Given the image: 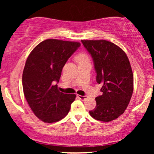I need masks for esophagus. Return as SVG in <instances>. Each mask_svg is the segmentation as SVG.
I'll use <instances>...</instances> for the list:
<instances>
[{"label":"esophagus","mask_w":154,"mask_h":154,"mask_svg":"<svg viewBox=\"0 0 154 154\" xmlns=\"http://www.w3.org/2000/svg\"><path fill=\"white\" fill-rule=\"evenodd\" d=\"M77 97H78L79 99L82 100H86L88 98L87 95H77Z\"/></svg>","instance_id":"34e87169"}]
</instances>
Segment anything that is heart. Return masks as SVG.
<instances>
[{
	"label": "heart",
	"instance_id": "heart-1",
	"mask_svg": "<svg viewBox=\"0 0 154 154\" xmlns=\"http://www.w3.org/2000/svg\"><path fill=\"white\" fill-rule=\"evenodd\" d=\"M88 59V57L87 56L84 54H79L76 56V61H80V60H82V59Z\"/></svg>",
	"mask_w": 154,
	"mask_h": 154
}]
</instances>
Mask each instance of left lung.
<instances>
[{"label":"left lung","mask_w":154,"mask_h":154,"mask_svg":"<svg viewBox=\"0 0 154 154\" xmlns=\"http://www.w3.org/2000/svg\"><path fill=\"white\" fill-rule=\"evenodd\" d=\"M93 59L96 82L102 95L95 98L96 106L90 114L94 119L110 122L125 112L133 92V74L122 49L104 40H81Z\"/></svg>","instance_id":"8db88e82"}]
</instances>
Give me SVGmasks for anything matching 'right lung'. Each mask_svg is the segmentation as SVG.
Wrapping results in <instances>:
<instances>
[{
	"instance_id": "1",
	"label": "right lung",
	"mask_w": 154,
	"mask_h": 154,
	"mask_svg": "<svg viewBox=\"0 0 154 154\" xmlns=\"http://www.w3.org/2000/svg\"><path fill=\"white\" fill-rule=\"evenodd\" d=\"M79 46L77 42L48 39L39 43L26 59L23 91L35 115L44 122L62 119L75 100V94L61 93L56 83L65 63Z\"/></svg>"
}]
</instances>
